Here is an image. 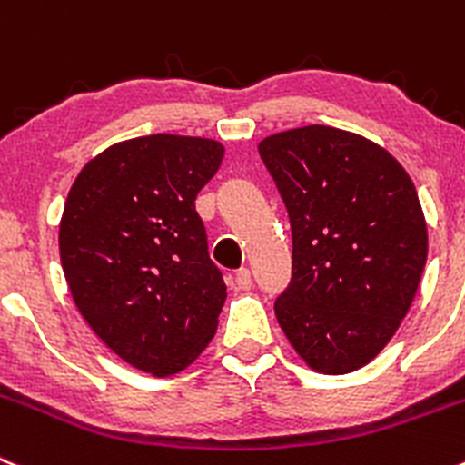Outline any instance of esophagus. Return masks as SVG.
Segmentation results:
<instances>
[{
  "label": "esophagus",
  "instance_id": "obj_1",
  "mask_svg": "<svg viewBox=\"0 0 465 465\" xmlns=\"http://www.w3.org/2000/svg\"><path fill=\"white\" fill-rule=\"evenodd\" d=\"M236 284L238 289H250V286H252V272L247 271V268H241V271L236 272Z\"/></svg>",
  "mask_w": 465,
  "mask_h": 465
}]
</instances>
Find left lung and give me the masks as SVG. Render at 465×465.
I'll return each instance as SVG.
<instances>
[{"mask_svg":"<svg viewBox=\"0 0 465 465\" xmlns=\"http://www.w3.org/2000/svg\"><path fill=\"white\" fill-rule=\"evenodd\" d=\"M259 155L289 211L292 282L275 316L321 374H349L383 351L427 263V223L401 164L360 134L305 125Z\"/></svg>","mask_w":465,"mask_h":465,"instance_id":"8db88e82","label":"left lung"}]
</instances>
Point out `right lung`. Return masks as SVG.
Instances as JSON below:
<instances>
[{
    "label": "right lung",
    "mask_w": 465,
    "mask_h": 465,
    "mask_svg": "<svg viewBox=\"0 0 465 465\" xmlns=\"http://www.w3.org/2000/svg\"><path fill=\"white\" fill-rule=\"evenodd\" d=\"M223 155L203 137H134L89 160L68 193L59 254L73 301L146 374L185 370L218 331L227 286L194 199Z\"/></svg>",
    "instance_id": "right-lung-1"
}]
</instances>
